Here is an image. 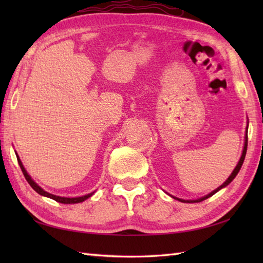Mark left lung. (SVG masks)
<instances>
[{"instance_id":"8db88e82","label":"left lung","mask_w":263,"mask_h":263,"mask_svg":"<svg viewBox=\"0 0 263 263\" xmlns=\"http://www.w3.org/2000/svg\"><path fill=\"white\" fill-rule=\"evenodd\" d=\"M248 128H249V122H248V126H247V133H245V140H244V147H243V152H242V156H241V158H239V160H238V163H237V165H236V167L235 168H234V171L232 172V174L230 175V177L227 178V180L221 184V185L219 186V187H217L216 190H214V191L212 192H210L209 194H206V195H204V197H202V198H199V199H195V200H184V199H180V198H176V197H173V195H171L172 198H174V199H176V200H178V201H181V202H186V203H194V202H201V201H203V200H205V199H208V198H210L211 195H214L215 193H217L218 191H219V190H221V189H224V187H226L228 184H230L234 178L236 177V175L238 174V172H239V170H241V167H242V165H243V161H244V159H245V155H247V149H248Z\"/></svg>"}]
</instances>
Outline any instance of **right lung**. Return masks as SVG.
<instances>
[{"label": "right lung", "mask_w": 263, "mask_h": 263, "mask_svg": "<svg viewBox=\"0 0 263 263\" xmlns=\"http://www.w3.org/2000/svg\"><path fill=\"white\" fill-rule=\"evenodd\" d=\"M15 155H16V159H18V163H19L20 168H21L22 173H24V175H25V177H26L27 182L30 184V186H31L33 190H35V191H36L38 194L43 195V197H46V198H49V199H53V200H55V201H58V202H60V203L70 204V203H79V202H82V201H85V200H87L88 198H90L91 195L95 193V191H93V192L89 193V194L82 195V197H77V198H66V197H60V195H55V194L49 193V192L45 191V190H44V189H42L41 186L38 185V184H37L35 181L32 180L31 176H30V175L28 174V173H27V171H26V168H25V167H24V165H22V163H21V160H20V158H19L18 154L15 153Z\"/></svg>", "instance_id": "right-lung-1"}]
</instances>
